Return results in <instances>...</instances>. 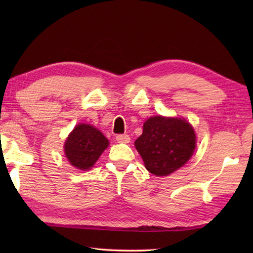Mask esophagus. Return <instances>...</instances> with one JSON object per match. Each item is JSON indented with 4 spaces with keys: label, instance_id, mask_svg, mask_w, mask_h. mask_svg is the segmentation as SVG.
I'll return each mask as SVG.
<instances>
[{
    "label": "esophagus",
    "instance_id": "34e87169",
    "mask_svg": "<svg viewBox=\"0 0 253 253\" xmlns=\"http://www.w3.org/2000/svg\"><path fill=\"white\" fill-rule=\"evenodd\" d=\"M116 141L120 143H128L130 141V138L128 135H117L116 136Z\"/></svg>",
    "mask_w": 253,
    "mask_h": 253
}]
</instances>
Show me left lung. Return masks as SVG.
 <instances>
[{
    "mask_svg": "<svg viewBox=\"0 0 253 253\" xmlns=\"http://www.w3.org/2000/svg\"><path fill=\"white\" fill-rule=\"evenodd\" d=\"M196 142L195 130L187 121L159 115L143 124L135 146L150 173L168 176L189 161Z\"/></svg>",
    "mask_w": 253,
    "mask_h": 253,
    "instance_id": "8db88e82",
    "label": "left lung"
}]
</instances>
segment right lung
Segmentation results:
<instances>
[{"mask_svg": "<svg viewBox=\"0 0 253 253\" xmlns=\"http://www.w3.org/2000/svg\"><path fill=\"white\" fill-rule=\"evenodd\" d=\"M107 147L109 140L99 129L89 124H79L67 137L64 151L74 168L87 170L92 168Z\"/></svg>", "mask_w": 253, "mask_h": 253, "instance_id": "add662e5", "label": "right lung"}]
</instances>
